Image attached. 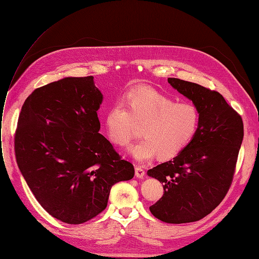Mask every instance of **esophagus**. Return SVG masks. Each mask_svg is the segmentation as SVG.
Returning <instances> with one entry per match:
<instances>
[{"label":"esophagus","mask_w":259,"mask_h":259,"mask_svg":"<svg viewBox=\"0 0 259 259\" xmlns=\"http://www.w3.org/2000/svg\"><path fill=\"white\" fill-rule=\"evenodd\" d=\"M135 176L137 178H143L145 176V170L142 166H135Z\"/></svg>","instance_id":"esophagus-1"}]
</instances>
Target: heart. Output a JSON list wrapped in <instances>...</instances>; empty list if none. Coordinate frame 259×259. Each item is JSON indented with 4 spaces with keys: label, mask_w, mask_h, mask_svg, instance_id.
<instances>
[{
    "label": "heart",
    "mask_w": 259,
    "mask_h": 259,
    "mask_svg": "<svg viewBox=\"0 0 259 259\" xmlns=\"http://www.w3.org/2000/svg\"><path fill=\"white\" fill-rule=\"evenodd\" d=\"M140 125L142 139L128 148L137 161H149L158 156L169 160L182 153L191 144L200 125L198 109L189 103L174 99L151 88L128 91L122 103H115L105 115L109 139L125 146L136 134Z\"/></svg>",
    "instance_id": "obj_1"
}]
</instances>
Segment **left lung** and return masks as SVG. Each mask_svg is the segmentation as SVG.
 I'll return each instance as SVG.
<instances>
[{"mask_svg": "<svg viewBox=\"0 0 259 259\" xmlns=\"http://www.w3.org/2000/svg\"><path fill=\"white\" fill-rule=\"evenodd\" d=\"M167 82L192 101L200 125L182 153L147 171L164 189L149 209L164 223H192L208 215L228 192L244 135L243 122L218 92L175 77Z\"/></svg>", "mask_w": 259, "mask_h": 259, "instance_id": "1", "label": "left lung"}]
</instances>
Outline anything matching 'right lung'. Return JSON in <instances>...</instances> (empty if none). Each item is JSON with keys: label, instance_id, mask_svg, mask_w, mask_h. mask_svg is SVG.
<instances>
[{"label": "right lung", "instance_id": "obj_1", "mask_svg": "<svg viewBox=\"0 0 259 259\" xmlns=\"http://www.w3.org/2000/svg\"><path fill=\"white\" fill-rule=\"evenodd\" d=\"M103 99L92 75L64 77L31 93L19 114L18 167L41 206L66 224L97 216L111 187L135 174L98 133Z\"/></svg>", "mask_w": 259, "mask_h": 259}]
</instances>
